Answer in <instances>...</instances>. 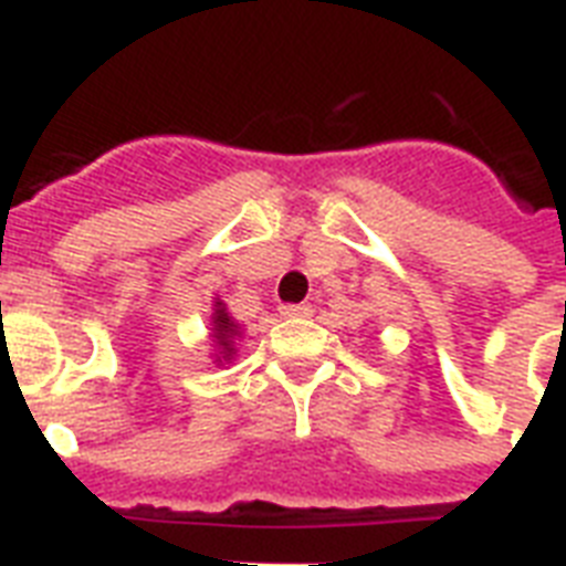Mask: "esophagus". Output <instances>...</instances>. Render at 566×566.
I'll list each match as a JSON object with an SVG mask.
<instances>
[{"label": "esophagus", "mask_w": 566, "mask_h": 566, "mask_svg": "<svg viewBox=\"0 0 566 566\" xmlns=\"http://www.w3.org/2000/svg\"><path fill=\"white\" fill-rule=\"evenodd\" d=\"M310 312H312L310 304H283L280 306V315H283V318H306Z\"/></svg>", "instance_id": "obj_1"}]
</instances>
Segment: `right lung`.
<instances>
[{
	"label": "right lung",
	"mask_w": 566,
	"mask_h": 566,
	"mask_svg": "<svg viewBox=\"0 0 566 566\" xmlns=\"http://www.w3.org/2000/svg\"><path fill=\"white\" fill-rule=\"evenodd\" d=\"M233 338H239V324L230 318L228 306L221 304L219 297H216V304H212V342H216V347H219L216 361L233 359V354H237Z\"/></svg>",
	"instance_id": "obj_1"
}]
</instances>
